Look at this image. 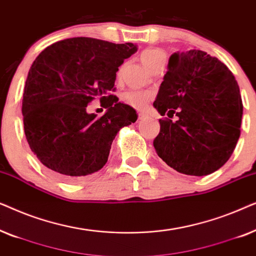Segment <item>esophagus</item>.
I'll use <instances>...</instances> for the list:
<instances>
[{
    "label": "esophagus",
    "mask_w": 256,
    "mask_h": 256,
    "mask_svg": "<svg viewBox=\"0 0 256 256\" xmlns=\"http://www.w3.org/2000/svg\"><path fill=\"white\" fill-rule=\"evenodd\" d=\"M146 118V114L143 113V112H140V113H138V120H144Z\"/></svg>",
    "instance_id": "1"
}]
</instances>
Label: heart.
<instances>
[{
  "instance_id": "obj_1",
  "label": "heart",
  "mask_w": 256,
  "mask_h": 256,
  "mask_svg": "<svg viewBox=\"0 0 256 256\" xmlns=\"http://www.w3.org/2000/svg\"><path fill=\"white\" fill-rule=\"evenodd\" d=\"M162 58H166V54L160 48H148L141 54V60L148 70H152L154 65ZM122 99L126 104H130L132 107L141 110L152 99V94L142 90H128L124 94Z\"/></svg>"
}]
</instances>
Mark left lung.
Masks as SVG:
<instances>
[{
	"mask_svg": "<svg viewBox=\"0 0 256 256\" xmlns=\"http://www.w3.org/2000/svg\"><path fill=\"white\" fill-rule=\"evenodd\" d=\"M154 107L162 116H178L160 118L154 140L157 155L172 169L206 176L230 160L244 106L233 73L218 58L200 50L171 54Z\"/></svg>",
	"mask_w": 256,
	"mask_h": 256,
	"instance_id": "8db88e82",
	"label": "left lung"
}]
</instances>
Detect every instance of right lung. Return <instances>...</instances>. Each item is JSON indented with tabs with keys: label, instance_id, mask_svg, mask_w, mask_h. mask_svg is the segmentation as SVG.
Here are the masks:
<instances>
[{
	"label": "right lung",
	"instance_id": "add662e5",
	"mask_svg": "<svg viewBox=\"0 0 256 256\" xmlns=\"http://www.w3.org/2000/svg\"><path fill=\"white\" fill-rule=\"evenodd\" d=\"M136 51L132 43L74 37L34 59L24 87V132L31 152L57 177L76 182L99 171L118 130L138 120L134 108L110 94L118 66ZM94 98L108 108L100 118L86 110Z\"/></svg>",
	"mask_w": 256,
	"mask_h": 256
}]
</instances>
